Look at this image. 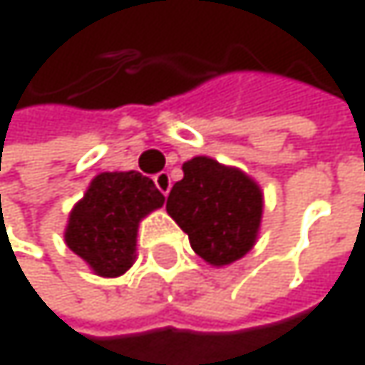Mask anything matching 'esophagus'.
Listing matches in <instances>:
<instances>
[{
	"label": "esophagus",
	"instance_id": "obj_1",
	"mask_svg": "<svg viewBox=\"0 0 365 365\" xmlns=\"http://www.w3.org/2000/svg\"><path fill=\"white\" fill-rule=\"evenodd\" d=\"M155 185H157V189H159L163 195H168L170 189H172V178H170V174H168V172H159V174L155 176Z\"/></svg>",
	"mask_w": 365,
	"mask_h": 365
}]
</instances>
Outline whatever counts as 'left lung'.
Here are the masks:
<instances>
[{
  "label": "left lung",
  "mask_w": 365,
  "mask_h": 365,
  "mask_svg": "<svg viewBox=\"0 0 365 365\" xmlns=\"http://www.w3.org/2000/svg\"><path fill=\"white\" fill-rule=\"evenodd\" d=\"M182 172L165 208L187 232L193 252L212 267L243 258L260 230L262 191L258 182L210 157H193Z\"/></svg>",
  "instance_id": "obj_1"
}]
</instances>
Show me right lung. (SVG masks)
Wrapping results in <instances>:
<instances>
[{"mask_svg":"<svg viewBox=\"0 0 365 365\" xmlns=\"http://www.w3.org/2000/svg\"><path fill=\"white\" fill-rule=\"evenodd\" d=\"M163 202V193L140 172H103L71 210L64 241L96 275L118 277L135 262L140 221Z\"/></svg>","mask_w":365,"mask_h":365,"instance_id":"1","label":"right lung"}]
</instances>
